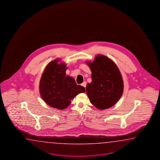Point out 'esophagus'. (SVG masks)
I'll list each match as a JSON object with an SVG mask.
<instances>
[{"instance_id":"34e87169","label":"esophagus","mask_w":160,"mask_h":160,"mask_svg":"<svg viewBox=\"0 0 160 160\" xmlns=\"http://www.w3.org/2000/svg\"><path fill=\"white\" fill-rule=\"evenodd\" d=\"M81 85H82V87H84V88H85V87H86V82H82V84H81Z\"/></svg>"}]
</instances>
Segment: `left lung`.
Returning a JSON list of instances; mask_svg holds the SVG:
<instances>
[{"label": "left lung", "instance_id": "obj_1", "mask_svg": "<svg viewBox=\"0 0 160 160\" xmlns=\"http://www.w3.org/2000/svg\"><path fill=\"white\" fill-rule=\"evenodd\" d=\"M86 64L92 72V82L86 85L90 102L100 110L113 106L120 99L124 88L117 65L102 54H98L92 62L87 61Z\"/></svg>", "mask_w": 160, "mask_h": 160}]
</instances>
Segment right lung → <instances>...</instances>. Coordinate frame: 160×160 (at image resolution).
I'll return each instance as SVG.
<instances>
[{
    "label": "right lung",
    "instance_id": "right-lung-1",
    "mask_svg": "<svg viewBox=\"0 0 160 160\" xmlns=\"http://www.w3.org/2000/svg\"><path fill=\"white\" fill-rule=\"evenodd\" d=\"M61 61L57 58L47 65L39 82V91L47 104L61 110L67 108L71 100L85 90L84 87L77 85L72 77L66 76L67 64Z\"/></svg>",
    "mask_w": 160,
    "mask_h": 160
}]
</instances>
